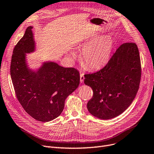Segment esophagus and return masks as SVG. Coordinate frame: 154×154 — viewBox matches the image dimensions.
Instances as JSON below:
<instances>
[{
	"label": "esophagus",
	"mask_w": 154,
	"mask_h": 154,
	"mask_svg": "<svg viewBox=\"0 0 154 154\" xmlns=\"http://www.w3.org/2000/svg\"><path fill=\"white\" fill-rule=\"evenodd\" d=\"M84 80V73H81V74H80V81H81V82H83Z\"/></svg>",
	"instance_id": "obj_1"
}]
</instances>
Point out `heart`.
Listing matches in <instances>:
<instances>
[{"mask_svg": "<svg viewBox=\"0 0 154 154\" xmlns=\"http://www.w3.org/2000/svg\"><path fill=\"white\" fill-rule=\"evenodd\" d=\"M114 40L110 35L100 37L95 36L82 44L81 47L84 48L82 53L81 62L85 67L91 70L102 68L111 57ZM72 57H75V53H72Z\"/></svg>", "mask_w": 154, "mask_h": 154, "instance_id": "obj_1", "label": "heart"}]
</instances>
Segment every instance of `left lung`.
I'll return each instance as SVG.
<instances>
[{
  "instance_id": "8db88e82",
  "label": "left lung",
  "mask_w": 154,
  "mask_h": 154,
  "mask_svg": "<svg viewBox=\"0 0 154 154\" xmlns=\"http://www.w3.org/2000/svg\"><path fill=\"white\" fill-rule=\"evenodd\" d=\"M141 62L136 43L120 45L100 70L84 75L93 96L87 104L91 115L103 119L122 114L133 102L139 89Z\"/></svg>"
}]
</instances>
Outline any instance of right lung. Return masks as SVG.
<instances>
[{"mask_svg": "<svg viewBox=\"0 0 154 154\" xmlns=\"http://www.w3.org/2000/svg\"><path fill=\"white\" fill-rule=\"evenodd\" d=\"M32 26L13 50L11 76L16 97L26 112L39 122L57 118L64 108L65 99L79 85V72L65 68L54 62L44 63L37 72L29 69L26 53L35 51Z\"/></svg>", "mask_w": 154, "mask_h": 154, "instance_id": "right-lung-1", "label": "right lung"}]
</instances>
